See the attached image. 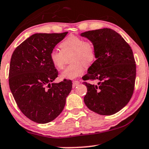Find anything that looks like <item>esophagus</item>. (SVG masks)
<instances>
[{"mask_svg": "<svg viewBox=\"0 0 149 149\" xmlns=\"http://www.w3.org/2000/svg\"><path fill=\"white\" fill-rule=\"evenodd\" d=\"M79 84H80V82H79V81H78V80L73 81V88L76 87V86H78Z\"/></svg>", "mask_w": 149, "mask_h": 149, "instance_id": "obj_1", "label": "esophagus"}]
</instances>
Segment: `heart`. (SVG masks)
<instances>
[{"mask_svg":"<svg viewBox=\"0 0 149 149\" xmlns=\"http://www.w3.org/2000/svg\"><path fill=\"white\" fill-rule=\"evenodd\" d=\"M58 49H53L50 52L51 63L57 69H62L65 65L66 58L70 55L71 65L66 67L61 74L63 80H73L82 76L84 71V66L89 67L95 60V50L91 42L82 38L70 36L65 38Z\"/></svg>","mask_w":149,"mask_h":149,"instance_id":"b5f03b06","label":"heart"}]
</instances>
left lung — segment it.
<instances>
[{
	"label": "left lung",
	"mask_w": 149,
	"mask_h": 149,
	"mask_svg": "<svg viewBox=\"0 0 149 149\" xmlns=\"http://www.w3.org/2000/svg\"><path fill=\"white\" fill-rule=\"evenodd\" d=\"M93 45L95 60L84 76V80H97V84L84 82L87 93L86 106L92 111L110 116L125 107L134 90L136 65L129 45L114 30L108 28L80 33Z\"/></svg>",
	"instance_id": "obj_1"
}]
</instances>
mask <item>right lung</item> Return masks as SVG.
<instances>
[{"label": "right lung", "mask_w": 149, "mask_h": 149, "mask_svg": "<svg viewBox=\"0 0 149 149\" xmlns=\"http://www.w3.org/2000/svg\"><path fill=\"white\" fill-rule=\"evenodd\" d=\"M67 33H35L17 47L12 56L9 88L22 113L37 123L56 119L72 89L71 80L53 82L58 71L49 58L50 52Z\"/></svg>", "instance_id": "add662e5"}]
</instances>
